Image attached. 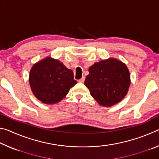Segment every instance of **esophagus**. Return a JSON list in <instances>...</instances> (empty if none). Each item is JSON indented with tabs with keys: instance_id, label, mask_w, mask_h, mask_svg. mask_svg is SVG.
Wrapping results in <instances>:
<instances>
[{
	"instance_id": "obj_1",
	"label": "esophagus",
	"mask_w": 159,
	"mask_h": 159,
	"mask_svg": "<svg viewBox=\"0 0 159 159\" xmlns=\"http://www.w3.org/2000/svg\"><path fill=\"white\" fill-rule=\"evenodd\" d=\"M84 80H85V77H83L80 80H79V83H83V82H84Z\"/></svg>"
}]
</instances>
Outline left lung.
Listing matches in <instances>:
<instances>
[{
	"label": "left lung",
	"mask_w": 159,
	"mask_h": 159,
	"mask_svg": "<svg viewBox=\"0 0 159 159\" xmlns=\"http://www.w3.org/2000/svg\"><path fill=\"white\" fill-rule=\"evenodd\" d=\"M85 85L99 105L111 107L128 93L130 76L125 64L114 58L95 63L89 69Z\"/></svg>",
	"instance_id": "1"
}]
</instances>
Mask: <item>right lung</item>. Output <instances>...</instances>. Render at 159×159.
Listing matches in <instances>:
<instances>
[{
    "mask_svg": "<svg viewBox=\"0 0 159 159\" xmlns=\"http://www.w3.org/2000/svg\"><path fill=\"white\" fill-rule=\"evenodd\" d=\"M34 96L44 104H56L76 84L72 70L57 60L48 57L32 66L29 79Z\"/></svg>",
    "mask_w": 159,
    "mask_h": 159,
    "instance_id": "add662e5",
    "label": "right lung"
}]
</instances>
